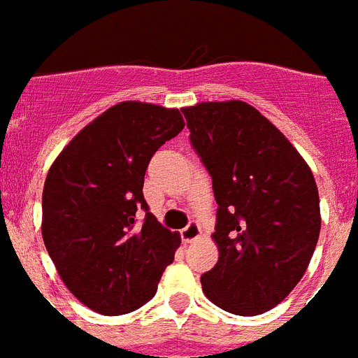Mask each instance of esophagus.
<instances>
[{"label": "esophagus", "mask_w": 358, "mask_h": 358, "mask_svg": "<svg viewBox=\"0 0 358 358\" xmlns=\"http://www.w3.org/2000/svg\"><path fill=\"white\" fill-rule=\"evenodd\" d=\"M200 234H202V231H200L199 222H196V220H191V222L180 231V237H182L184 243H193V241L199 239Z\"/></svg>", "instance_id": "obj_1"}]
</instances>
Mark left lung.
<instances>
[{
	"label": "left lung",
	"instance_id": "8db88e82",
	"mask_svg": "<svg viewBox=\"0 0 358 358\" xmlns=\"http://www.w3.org/2000/svg\"><path fill=\"white\" fill-rule=\"evenodd\" d=\"M213 182L219 261L200 278L217 307L255 316L283 301L315 254L320 199L300 152L243 101L182 110Z\"/></svg>",
	"mask_w": 358,
	"mask_h": 358
}]
</instances>
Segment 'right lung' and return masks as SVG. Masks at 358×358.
Returning a JSON list of instances; mask_svg holds the SVG:
<instances>
[{
    "mask_svg": "<svg viewBox=\"0 0 358 358\" xmlns=\"http://www.w3.org/2000/svg\"><path fill=\"white\" fill-rule=\"evenodd\" d=\"M184 127L178 110L124 101L84 127L49 169L43 243L71 294L95 313L139 309L173 263L180 235L150 213L143 182L154 152Z\"/></svg>",
    "mask_w": 358,
    "mask_h": 358,
    "instance_id": "obj_1",
    "label": "right lung"
}]
</instances>
